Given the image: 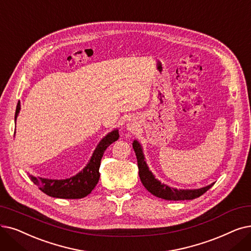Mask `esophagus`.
<instances>
[{
    "label": "esophagus",
    "instance_id": "34e87169",
    "mask_svg": "<svg viewBox=\"0 0 251 251\" xmlns=\"http://www.w3.org/2000/svg\"><path fill=\"white\" fill-rule=\"evenodd\" d=\"M135 128H136V125H135L133 122L128 123V129H129V130H134Z\"/></svg>",
    "mask_w": 251,
    "mask_h": 251
}]
</instances>
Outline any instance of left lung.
<instances>
[{
  "label": "left lung",
  "mask_w": 251,
  "mask_h": 251,
  "mask_svg": "<svg viewBox=\"0 0 251 251\" xmlns=\"http://www.w3.org/2000/svg\"><path fill=\"white\" fill-rule=\"evenodd\" d=\"M133 150L135 151L136 159H137V166H138V174L139 178L143 182L144 187L154 196L161 199L168 200V201H183V200H193L200 197L204 193L208 191L212 186L209 184L205 188H201L198 190H177L169 188L166 184H162L159 180L155 178L151 172L149 170L145 158L141 151L140 145L136 140L133 141Z\"/></svg>",
  "instance_id": "1"
}]
</instances>
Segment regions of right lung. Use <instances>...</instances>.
I'll list each match as a JSON object with an SVG mask.
<instances>
[{
  "label": "right lung",
  "mask_w": 251,
  "mask_h": 251,
  "mask_svg": "<svg viewBox=\"0 0 251 251\" xmlns=\"http://www.w3.org/2000/svg\"><path fill=\"white\" fill-rule=\"evenodd\" d=\"M20 110V102L17 103L15 120ZM119 138L118 130L108 133L97 146L93 155L87 166L77 176L68 179H46V178H36L29 176L31 181L46 195L54 198L61 199H81L90 194L95 188L100 180V160L103 156V152L108 146H111L114 141Z\"/></svg>",
  "instance_id": "1"
}]
</instances>
